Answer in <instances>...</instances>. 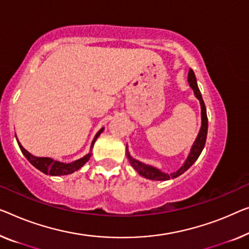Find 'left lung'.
<instances>
[{
  "label": "left lung",
  "mask_w": 249,
  "mask_h": 249,
  "mask_svg": "<svg viewBox=\"0 0 249 249\" xmlns=\"http://www.w3.org/2000/svg\"><path fill=\"white\" fill-rule=\"evenodd\" d=\"M188 83H189V86H190L192 90H194L195 96L198 98V101L200 102V108H201V127H200V129H199V133H198V135H196V139L191 146L190 153H189L188 158L185 159L183 164L181 165L180 168L177 170V171H174L172 173L162 172L160 169L155 168V166L145 164V163L141 162L133 158L132 155L129 154L127 145H126V155H127L128 161H129V163H131V165L134 168L135 171L139 173L140 176L146 178V179L155 180V181H166V180L174 179V178L181 176V174L187 171V170L196 161V159L199 158V155L201 154L203 147H205L206 140H207V133H208L207 109H206L205 103H203L201 92H200V90H199L198 84H196V75L192 69L189 70Z\"/></svg>",
  "instance_id": "1"
}]
</instances>
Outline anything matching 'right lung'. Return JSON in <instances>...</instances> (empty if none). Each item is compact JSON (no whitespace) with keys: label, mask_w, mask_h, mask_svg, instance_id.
I'll return each mask as SVG.
<instances>
[{"label":"right lung","mask_w":249,"mask_h":249,"mask_svg":"<svg viewBox=\"0 0 249 249\" xmlns=\"http://www.w3.org/2000/svg\"><path fill=\"white\" fill-rule=\"evenodd\" d=\"M104 131V127H102L99 131L97 132V134L95 135L94 140H92L91 145H90V150H89V153H87L86 155H84L83 158L78 159V160H75L72 162L69 163H65V162H60V161H55L53 159L51 158H40V157H36L28 152L25 148L21 145V143L18 141V146H20V150L25 158L28 159V161L31 163V164L36 168L40 171L43 172L44 174H49V176L53 177H59V176H67V174H71L73 172H76L79 170L81 166H83L85 163H87L89 159L91 157V150L92 146L96 142V140L98 139V136L102 134ZM17 137V135H16Z\"/></svg>","instance_id":"1"}]
</instances>
